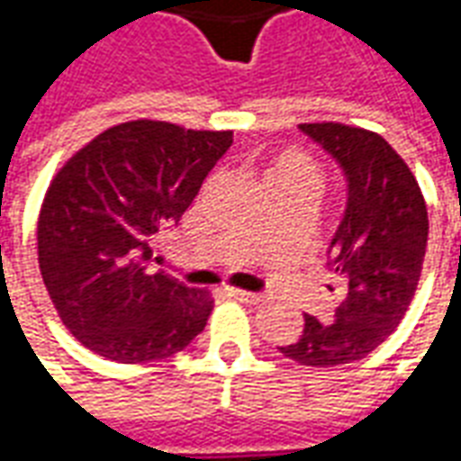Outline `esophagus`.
I'll list each match as a JSON object with an SVG mask.
<instances>
[{
    "instance_id": "1",
    "label": "esophagus",
    "mask_w": 461,
    "mask_h": 461,
    "mask_svg": "<svg viewBox=\"0 0 461 461\" xmlns=\"http://www.w3.org/2000/svg\"><path fill=\"white\" fill-rule=\"evenodd\" d=\"M230 294L237 301H241V303H261V301H264L261 294H251V291H244V289H231Z\"/></svg>"
}]
</instances>
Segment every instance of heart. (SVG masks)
I'll return each instance as SVG.
<instances>
[{
	"label": "heart",
	"instance_id": "obj_1",
	"mask_svg": "<svg viewBox=\"0 0 461 461\" xmlns=\"http://www.w3.org/2000/svg\"><path fill=\"white\" fill-rule=\"evenodd\" d=\"M267 185H281L313 197L321 187V170L316 160L303 150L289 148L276 155L267 172Z\"/></svg>",
	"mask_w": 461,
	"mask_h": 461
}]
</instances>
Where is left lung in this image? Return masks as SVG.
I'll list each match as a JSON object with an SVG mask.
<instances>
[{
    "label": "left lung",
    "instance_id": "obj_1",
    "mask_svg": "<svg viewBox=\"0 0 461 461\" xmlns=\"http://www.w3.org/2000/svg\"><path fill=\"white\" fill-rule=\"evenodd\" d=\"M346 172L348 204L330 241L339 281L336 321L303 316V333L279 350L301 366L330 367L373 353L405 319L427 249V204L415 175L373 131L343 122H301Z\"/></svg>",
    "mask_w": 461,
    "mask_h": 461
}]
</instances>
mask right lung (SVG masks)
I'll use <instances>...</instances> for the list:
<instances>
[{
	"instance_id": "obj_1",
	"label": "right lung",
	"mask_w": 461,
	"mask_h": 461,
	"mask_svg": "<svg viewBox=\"0 0 461 461\" xmlns=\"http://www.w3.org/2000/svg\"><path fill=\"white\" fill-rule=\"evenodd\" d=\"M231 131L128 121L74 152L39 212V269L59 319L105 360L152 363L190 346L212 294L152 271L158 231L180 221Z\"/></svg>"
}]
</instances>
